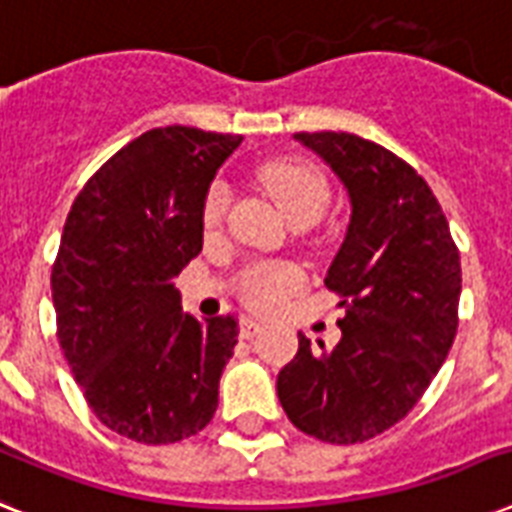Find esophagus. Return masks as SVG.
Listing matches in <instances>:
<instances>
[{"label": "esophagus", "mask_w": 512, "mask_h": 512, "mask_svg": "<svg viewBox=\"0 0 512 512\" xmlns=\"http://www.w3.org/2000/svg\"><path fill=\"white\" fill-rule=\"evenodd\" d=\"M239 332L241 337H255L263 332V321H257V319H249V316H244L239 324Z\"/></svg>", "instance_id": "esophagus-1"}]
</instances>
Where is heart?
<instances>
[{"label": "heart", "mask_w": 512, "mask_h": 512, "mask_svg": "<svg viewBox=\"0 0 512 512\" xmlns=\"http://www.w3.org/2000/svg\"><path fill=\"white\" fill-rule=\"evenodd\" d=\"M260 180L289 220H297L303 215L319 217L327 207L329 183L313 164L297 162V159H276V162L263 164ZM228 201H231V188L225 180H215L209 185L204 193V204H201L204 231L212 233L220 228ZM300 287H303V271L289 263L252 265L241 276V295L257 311L279 308Z\"/></svg>", "instance_id": "obj_1"}]
</instances>
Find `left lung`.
Masks as SVG:
<instances>
[{
	"label": "left lung",
	"mask_w": 512,
	"mask_h": 512,
	"mask_svg": "<svg viewBox=\"0 0 512 512\" xmlns=\"http://www.w3.org/2000/svg\"><path fill=\"white\" fill-rule=\"evenodd\" d=\"M350 196V223L327 271L345 316L335 348L300 337L276 390L295 428L361 444L412 412L449 356L462 292L460 249L414 167L350 132H297Z\"/></svg>",
	"instance_id": "left-lung-1"
}]
</instances>
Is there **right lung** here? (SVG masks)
<instances>
[{
  "label": "right lung",
  "instance_id": "add662e5",
  "mask_svg": "<svg viewBox=\"0 0 512 512\" xmlns=\"http://www.w3.org/2000/svg\"><path fill=\"white\" fill-rule=\"evenodd\" d=\"M241 135L159 127L87 180L52 265L58 342L92 414L138 444L207 428L239 321L180 308L175 276L201 252V204Z\"/></svg>",
  "mask_w": 512,
  "mask_h": 512
}]
</instances>
